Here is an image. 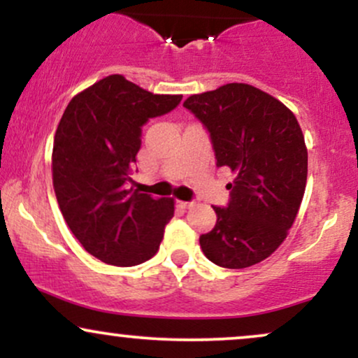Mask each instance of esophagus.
Masks as SVG:
<instances>
[{"instance_id":"esophagus-1","label":"esophagus","mask_w":358,"mask_h":358,"mask_svg":"<svg viewBox=\"0 0 358 358\" xmlns=\"http://www.w3.org/2000/svg\"><path fill=\"white\" fill-rule=\"evenodd\" d=\"M178 205H180V207H182V208H185V210H187V208H192L195 203H193V202H182V200H180Z\"/></svg>"}]
</instances>
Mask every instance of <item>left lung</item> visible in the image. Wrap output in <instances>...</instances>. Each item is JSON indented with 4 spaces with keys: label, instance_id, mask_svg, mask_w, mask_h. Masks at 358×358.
Masks as SVG:
<instances>
[{
    "label": "left lung",
    "instance_id": "8db88e82",
    "mask_svg": "<svg viewBox=\"0 0 358 358\" xmlns=\"http://www.w3.org/2000/svg\"><path fill=\"white\" fill-rule=\"evenodd\" d=\"M210 131L217 166H227V208L213 207L217 224L200 248L220 268L264 261L285 242L306 188L308 150L296 116L264 90L225 84L183 102Z\"/></svg>",
    "mask_w": 358,
    "mask_h": 358
}]
</instances>
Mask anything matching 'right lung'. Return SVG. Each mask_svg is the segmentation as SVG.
I'll list each match as a JSON object with an SVG mask.
<instances>
[{
	"instance_id": "right-lung-1",
	"label": "right lung",
	"mask_w": 358,
	"mask_h": 358,
	"mask_svg": "<svg viewBox=\"0 0 358 358\" xmlns=\"http://www.w3.org/2000/svg\"><path fill=\"white\" fill-rule=\"evenodd\" d=\"M180 101L114 73L73 96L57 126V202L82 248L106 264L127 268L158 252L175 200L133 192L127 180L141 148V126Z\"/></svg>"
}]
</instances>
